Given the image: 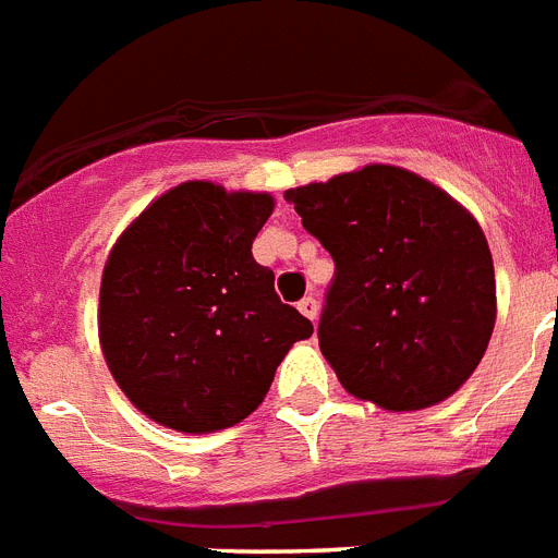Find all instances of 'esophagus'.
Wrapping results in <instances>:
<instances>
[{"instance_id": "34e87169", "label": "esophagus", "mask_w": 558, "mask_h": 558, "mask_svg": "<svg viewBox=\"0 0 558 558\" xmlns=\"http://www.w3.org/2000/svg\"><path fill=\"white\" fill-rule=\"evenodd\" d=\"M299 311L305 313V316L311 322H316V316H319V302H316V299H313V296H305V299H302V302H299Z\"/></svg>"}]
</instances>
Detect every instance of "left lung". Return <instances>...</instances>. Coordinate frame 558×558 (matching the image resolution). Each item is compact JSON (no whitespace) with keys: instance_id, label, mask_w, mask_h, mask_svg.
Masks as SVG:
<instances>
[{"instance_id":"8db88e82","label":"left lung","mask_w":558,"mask_h":558,"mask_svg":"<svg viewBox=\"0 0 558 558\" xmlns=\"http://www.w3.org/2000/svg\"><path fill=\"white\" fill-rule=\"evenodd\" d=\"M284 199L336 262L319 348L342 388L393 413L462 388L496 325L494 256L471 210L396 165L290 187Z\"/></svg>"}]
</instances>
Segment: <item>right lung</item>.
Instances as JSON below:
<instances>
[{"mask_svg": "<svg viewBox=\"0 0 558 558\" xmlns=\"http://www.w3.org/2000/svg\"><path fill=\"white\" fill-rule=\"evenodd\" d=\"M274 205L270 193L193 179L156 196L110 247L99 344L122 393L156 425H239L293 342L313 333L251 253Z\"/></svg>", "mask_w": 558, "mask_h": 558, "instance_id": "right-lung-1", "label": "right lung"}]
</instances>
